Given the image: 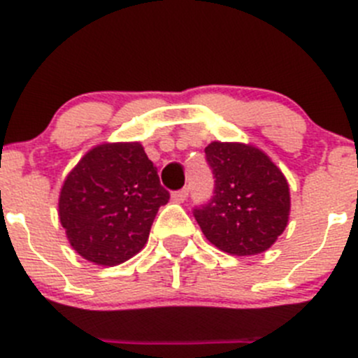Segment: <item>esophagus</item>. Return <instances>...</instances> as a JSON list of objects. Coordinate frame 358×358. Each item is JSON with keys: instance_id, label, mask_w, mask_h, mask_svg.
Returning <instances> with one entry per match:
<instances>
[{"instance_id": "obj_1", "label": "esophagus", "mask_w": 358, "mask_h": 358, "mask_svg": "<svg viewBox=\"0 0 358 358\" xmlns=\"http://www.w3.org/2000/svg\"><path fill=\"white\" fill-rule=\"evenodd\" d=\"M186 199H188V188H182V189H179V192L172 193V202L182 203Z\"/></svg>"}]
</instances>
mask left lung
<instances>
[{
	"label": "left lung",
	"mask_w": 358,
	"mask_h": 358,
	"mask_svg": "<svg viewBox=\"0 0 358 358\" xmlns=\"http://www.w3.org/2000/svg\"><path fill=\"white\" fill-rule=\"evenodd\" d=\"M207 162L214 173V196L195 209L203 236L234 257L264 253L290 220V186L267 152L243 142H210Z\"/></svg>",
	"instance_id": "obj_1"
}]
</instances>
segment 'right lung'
Returning a JSON list of instances; mask_svg holds the SVG:
<instances>
[{"label": "right lung", "instance_id": "obj_1", "mask_svg": "<svg viewBox=\"0 0 358 358\" xmlns=\"http://www.w3.org/2000/svg\"><path fill=\"white\" fill-rule=\"evenodd\" d=\"M169 199L141 142H103L64 177L57 216L75 253L114 267L145 246L158 209Z\"/></svg>", "mask_w": 358, "mask_h": 358}]
</instances>
